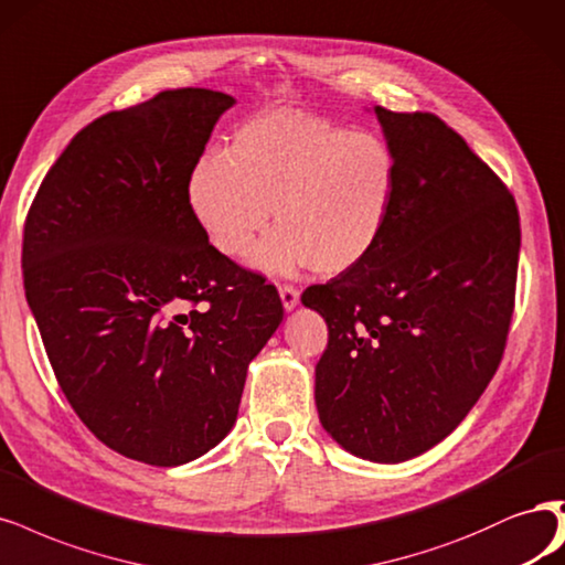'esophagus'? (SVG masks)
Wrapping results in <instances>:
<instances>
[{
	"instance_id": "34e87169",
	"label": "esophagus",
	"mask_w": 565,
	"mask_h": 565,
	"mask_svg": "<svg viewBox=\"0 0 565 565\" xmlns=\"http://www.w3.org/2000/svg\"><path fill=\"white\" fill-rule=\"evenodd\" d=\"M280 301L285 306V310H295L299 306V289L291 287V285H280Z\"/></svg>"
}]
</instances>
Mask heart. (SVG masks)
<instances>
[{"label":"heart","instance_id":"b5f03b06","mask_svg":"<svg viewBox=\"0 0 565 565\" xmlns=\"http://www.w3.org/2000/svg\"><path fill=\"white\" fill-rule=\"evenodd\" d=\"M397 193L391 142L301 109L245 121L228 151H205L186 182L193 220L228 259L249 255L274 207L278 226L249 259L268 276L306 266L341 276L360 266L391 224Z\"/></svg>","mask_w":565,"mask_h":565}]
</instances>
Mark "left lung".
I'll list each match as a JSON object with an SVG mask.
<instances>
[{
	"mask_svg": "<svg viewBox=\"0 0 565 565\" xmlns=\"http://www.w3.org/2000/svg\"><path fill=\"white\" fill-rule=\"evenodd\" d=\"M399 161L381 243L303 291L329 327L320 423L348 454L404 462L449 437L500 364L521 247L512 193L435 114L374 107Z\"/></svg>",
	"mask_w": 565,
	"mask_h": 565,
	"instance_id": "1",
	"label": "left lung"
}]
</instances>
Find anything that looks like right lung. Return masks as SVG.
<instances>
[{
    "instance_id": "add662e5",
    "label": "right lung",
    "mask_w": 565,
    "mask_h": 565,
    "mask_svg": "<svg viewBox=\"0 0 565 565\" xmlns=\"http://www.w3.org/2000/svg\"><path fill=\"white\" fill-rule=\"evenodd\" d=\"M233 105L178 88L100 116L25 222V297L67 402L109 449L159 468L231 433L247 366L282 322L276 287L220 255L186 201Z\"/></svg>"
}]
</instances>
